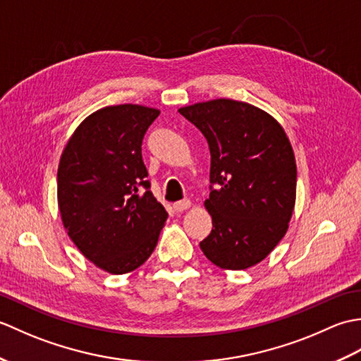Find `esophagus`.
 <instances>
[{
    "label": "esophagus",
    "mask_w": 361,
    "mask_h": 361,
    "mask_svg": "<svg viewBox=\"0 0 361 361\" xmlns=\"http://www.w3.org/2000/svg\"><path fill=\"white\" fill-rule=\"evenodd\" d=\"M190 200H181V202H176V203H173V209L176 211V212H183V211H186V209H189L190 208Z\"/></svg>",
    "instance_id": "34e87169"
}]
</instances>
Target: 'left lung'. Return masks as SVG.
<instances>
[{"mask_svg": "<svg viewBox=\"0 0 361 361\" xmlns=\"http://www.w3.org/2000/svg\"><path fill=\"white\" fill-rule=\"evenodd\" d=\"M211 152L212 231L200 248L214 265L245 270L287 233L296 198V161L281 124L257 106L216 99L178 110Z\"/></svg>", "mask_w": 361, "mask_h": 361, "instance_id": "obj_1", "label": "left lung"}]
</instances>
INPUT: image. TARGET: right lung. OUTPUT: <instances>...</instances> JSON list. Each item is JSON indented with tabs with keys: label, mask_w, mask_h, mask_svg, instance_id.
I'll return each instance as SVG.
<instances>
[{
	"label": "right lung",
	"mask_w": 361,
	"mask_h": 361,
	"mask_svg": "<svg viewBox=\"0 0 361 361\" xmlns=\"http://www.w3.org/2000/svg\"><path fill=\"white\" fill-rule=\"evenodd\" d=\"M159 110L124 104L94 111L65 145L57 172L63 226L111 274L136 270L155 250L167 212L150 192L141 145Z\"/></svg>",
	"instance_id": "obj_1"
}]
</instances>
